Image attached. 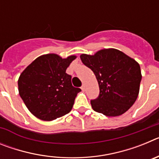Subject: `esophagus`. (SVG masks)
I'll use <instances>...</instances> for the list:
<instances>
[{
	"mask_svg": "<svg viewBox=\"0 0 159 159\" xmlns=\"http://www.w3.org/2000/svg\"><path fill=\"white\" fill-rule=\"evenodd\" d=\"M81 89H82V91H85V89H86V88H85V84H83L82 87H81Z\"/></svg>",
	"mask_w": 159,
	"mask_h": 159,
	"instance_id": "34e87169",
	"label": "esophagus"
}]
</instances>
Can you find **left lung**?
I'll list each match as a JSON object with an SVG mask.
<instances>
[{"label":"left lung","mask_w":159,"mask_h":159,"mask_svg":"<svg viewBox=\"0 0 159 159\" xmlns=\"http://www.w3.org/2000/svg\"><path fill=\"white\" fill-rule=\"evenodd\" d=\"M80 59L99 84V96L91 100L93 110L108 117L121 116L129 110L139 92V64L115 48L102 49L93 56L82 54Z\"/></svg>","instance_id":"8db88e82"}]
</instances>
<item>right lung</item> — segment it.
<instances>
[{
  "instance_id": "right-lung-1",
  "label": "right lung",
  "mask_w": 159,
  "mask_h": 159,
  "mask_svg": "<svg viewBox=\"0 0 159 159\" xmlns=\"http://www.w3.org/2000/svg\"><path fill=\"white\" fill-rule=\"evenodd\" d=\"M75 56L63 59L57 54L40 56L18 80L20 96L38 119L52 121L69 113L80 88H74L66 69Z\"/></svg>"
}]
</instances>
